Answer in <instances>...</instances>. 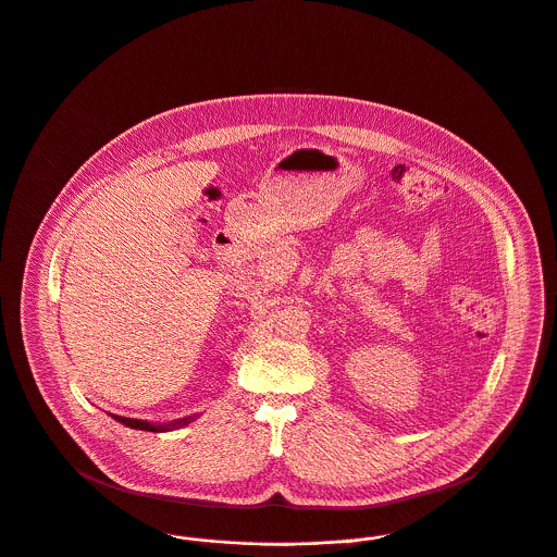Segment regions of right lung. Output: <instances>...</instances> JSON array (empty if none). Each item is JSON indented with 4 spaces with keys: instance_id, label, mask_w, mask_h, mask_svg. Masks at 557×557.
Segmentation results:
<instances>
[{
    "instance_id": "right-lung-1",
    "label": "right lung",
    "mask_w": 557,
    "mask_h": 557,
    "mask_svg": "<svg viewBox=\"0 0 557 557\" xmlns=\"http://www.w3.org/2000/svg\"><path fill=\"white\" fill-rule=\"evenodd\" d=\"M112 417H114V421L123 423L125 428H132V430H143V432H169V430H177V428H184V425H188V423L193 421V417H186V419H177V421H173V423H160V425H156V423H149V421H140V419H127V417H116V414H112Z\"/></svg>"
}]
</instances>
